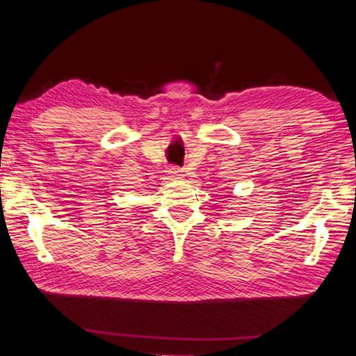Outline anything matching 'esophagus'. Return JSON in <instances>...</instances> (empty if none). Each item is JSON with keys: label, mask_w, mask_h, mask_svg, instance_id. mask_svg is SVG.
I'll return each mask as SVG.
<instances>
[{"label": "esophagus", "mask_w": 356, "mask_h": 356, "mask_svg": "<svg viewBox=\"0 0 356 356\" xmlns=\"http://www.w3.org/2000/svg\"><path fill=\"white\" fill-rule=\"evenodd\" d=\"M168 177H170L171 180H180L184 177V174H182V170H179V168H176V166H171V168H168Z\"/></svg>", "instance_id": "obj_1"}]
</instances>
